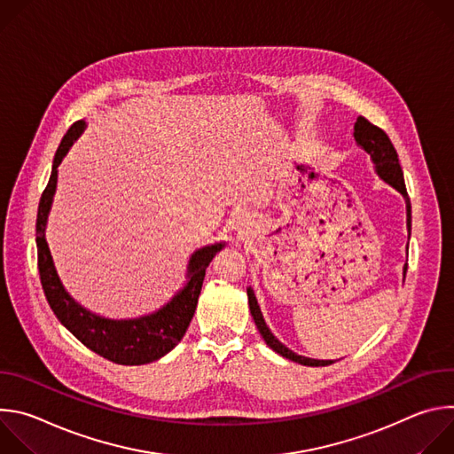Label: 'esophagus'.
Segmentation results:
<instances>
[{"instance_id": "1", "label": "esophagus", "mask_w": 454, "mask_h": 454, "mask_svg": "<svg viewBox=\"0 0 454 454\" xmlns=\"http://www.w3.org/2000/svg\"><path fill=\"white\" fill-rule=\"evenodd\" d=\"M242 224H244V223L239 219V224H237V228H242Z\"/></svg>"}]
</instances>
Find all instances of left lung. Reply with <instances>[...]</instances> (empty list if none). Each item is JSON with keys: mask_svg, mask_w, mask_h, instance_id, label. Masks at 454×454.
<instances>
[{"mask_svg": "<svg viewBox=\"0 0 454 454\" xmlns=\"http://www.w3.org/2000/svg\"><path fill=\"white\" fill-rule=\"evenodd\" d=\"M354 138L357 142V145L361 149H364L375 167H377V172L379 176L386 181L390 183L394 188H397L404 200H406V208H408V228L411 226V203H410V198H408V190H406V184H404V176H403V168H401V163H399V156H397V151L394 147V144L390 142V138H387V135L382 131L380 127L373 125L368 118L364 116H357V121L354 125ZM406 270L408 266H404V275H406ZM247 300H249V310H251V316L254 319V325L258 329V333H261V336L264 338V341L268 343V347H271L277 354L284 356L286 359H291L294 363H300V364H305V366H327V364H333L334 361H319V359H309V357H303V356H298L294 354L293 350H289L287 347H284L273 334L271 331L268 329L266 321L262 317V312H261V307H258L256 303V298L253 294L251 289H247Z\"/></svg>", "mask_w": 454, "mask_h": 454, "instance_id": "obj_1", "label": "left lung"}]
</instances>
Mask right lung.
<instances>
[{
  "instance_id": "obj_1",
  "label": "right lung",
  "mask_w": 454,
  "mask_h": 454,
  "mask_svg": "<svg viewBox=\"0 0 454 454\" xmlns=\"http://www.w3.org/2000/svg\"><path fill=\"white\" fill-rule=\"evenodd\" d=\"M84 121H75L68 133L60 140V145L53 158L51 176L43 190V196L37 208V223H35V242H37V268L39 278L57 319L67 327L82 345H86L95 354L116 363V364H145L160 359L167 352H170L184 336L190 321L196 312L198 298L203 287L205 273L215 253L223 247V244L208 246L192 254L188 264L190 280L183 287L177 296L167 303L161 310L127 321H113L95 316L75 303L68 293L64 291L53 262L51 254L44 239L46 217L51 207L53 192L57 184V167L64 154L68 153L74 140L81 135Z\"/></svg>"
}]
</instances>
